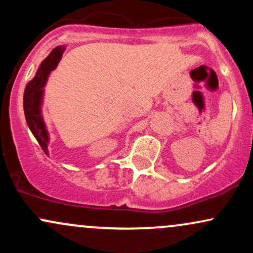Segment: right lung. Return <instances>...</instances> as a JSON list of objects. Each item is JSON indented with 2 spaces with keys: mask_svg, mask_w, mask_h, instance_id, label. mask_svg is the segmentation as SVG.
I'll list each match as a JSON object with an SVG mask.
<instances>
[{
  "mask_svg": "<svg viewBox=\"0 0 253 253\" xmlns=\"http://www.w3.org/2000/svg\"><path fill=\"white\" fill-rule=\"evenodd\" d=\"M66 46H57L42 60L36 72V76L26 84L24 92V112L25 118L32 134L36 136L43 152L48 156L50 134L42 118V103L45 86L51 72L57 68Z\"/></svg>",
  "mask_w": 253,
  "mask_h": 253,
  "instance_id": "right-lung-1",
  "label": "right lung"
}]
</instances>
